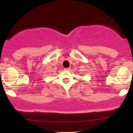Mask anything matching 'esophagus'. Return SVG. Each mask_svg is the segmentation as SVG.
<instances>
[{
    "label": "esophagus",
    "instance_id": "esophagus-1",
    "mask_svg": "<svg viewBox=\"0 0 133 133\" xmlns=\"http://www.w3.org/2000/svg\"><path fill=\"white\" fill-rule=\"evenodd\" d=\"M64 70H65V71H70V68H64Z\"/></svg>",
    "mask_w": 133,
    "mask_h": 133
}]
</instances>
